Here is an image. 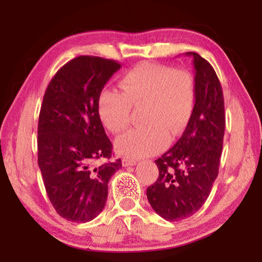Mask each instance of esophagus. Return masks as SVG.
I'll return each mask as SVG.
<instances>
[{"label":"esophagus","mask_w":262,"mask_h":262,"mask_svg":"<svg viewBox=\"0 0 262 262\" xmlns=\"http://www.w3.org/2000/svg\"><path fill=\"white\" fill-rule=\"evenodd\" d=\"M136 165V162L133 161V159H127V158H123L122 159V166H134Z\"/></svg>","instance_id":"obj_1"}]
</instances>
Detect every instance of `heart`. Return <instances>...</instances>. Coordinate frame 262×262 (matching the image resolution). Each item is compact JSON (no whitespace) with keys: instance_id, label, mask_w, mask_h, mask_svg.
<instances>
[{"instance_id":"heart-1","label":"heart","mask_w":262,"mask_h":262,"mask_svg":"<svg viewBox=\"0 0 262 262\" xmlns=\"http://www.w3.org/2000/svg\"><path fill=\"white\" fill-rule=\"evenodd\" d=\"M120 92L105 90L98 98V115L108 132L119 134L129 123L132 106H141L143 126L115 141V150L127 158H143L165 148L168 136L187 127L195 105V84L188 72L143 62L119 82Z\"/></svg>"}]
</instances>
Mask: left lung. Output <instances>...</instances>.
Returning <instances> with one entry per match:
<instances>
[{
    "label": "left lung",
    "instance_id": "1",
    "mask_svg": "<svg viewBox=\"0 0 262 262\" xmlns=\"http://www.w3.org/2000/svg\"><path fill=\"white\" fill-rule=\"evenodd\" d=\"M193 115L178 142L155 161L159 174L147 189L152 209L166 221H180L195 214L209 196L219 176L225 114L223 91L214 68L198 53Z\"/></svg>",
    "mask_w": 262,
    "mask_h": 262
}]
</instances>
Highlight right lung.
I'll return each instance as SVG.
<instances>
[{
    "mask_svg": "<svg viewBox=\"0 0 262 262\" xmlns=\"http://www.w3.org/2000/svg\"><path fill=\"white\" fill-rule=\"evenodd\" d=\"M121 64L98 56H78L48 84L39 114L38 164L53 207L63 219L85 223L104 209L108 181L119 168L98 115L101 90Z\"/></svg>",
    "mask_w": 262,
    "mask_h": 262,
    "instance_id": "obj_1",
    "label": "right lung"
}]
</instances>
